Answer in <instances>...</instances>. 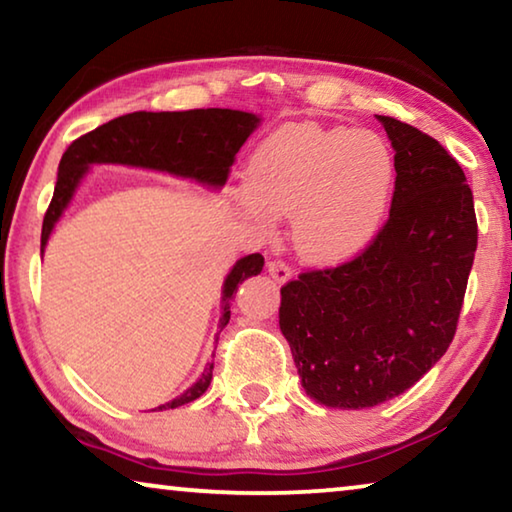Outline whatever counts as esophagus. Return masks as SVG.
I'll return each instance as SVG.
<instances>
[{
	"mask_svg": "<svg viewBox=\"0 0 512 512\" xmlns=\"http://www.w3.org/2000/svg\"><path fill=\"white\" fill-rule=\"evenodd\" d=\"M266 269H269V275L275 282H289L291 280V269L285 262H269V264H266Z\"/></svg>",
	"mask_w": 512,
	"mask_h": 512,
	"instance_id": "obj_1",
	"label": "esophagus"
}]
</instances>
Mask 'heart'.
<instances>
[{"label": "heart", "instance_id": "1", "mask_svg": "<svg viewBox=\"0 0 512 512\" xmlns=\"http://www.w3.org/2000/svg\"><path fill=\"white\" fill-rule=\"evenodd\" d=\"M396 180L373 132L294 123L259 143L239 205L259 223L291 216V243L310 264H342L378 232Z\"/></svg>", "mask_w": 512, "mask_h": 512}]
</instances>
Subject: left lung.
I'll return each instance as SVG.
<instances>
[{"label": "left lung", "mask_w": 512, "mask_h": 512, "mask_svg": "<svg viewBox=\"0 0 512 512\" xmlns=\"http://www.w3.org/2000/svg\"><path fill=\"white\" fill-rule=\"evenodd\" d=\"M394 148L389 218L353 262L280 289V330L310 399L373 408L410 389L449 348L476 253L472 189L431 136L378 116Z\"/></svg>", "instance_id": "left-lung-1"}]
</instances>
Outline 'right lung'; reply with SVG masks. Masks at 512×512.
I'll list each match as a JSON object with an SVG mask.
<instances>
[{"label":"right lung","instance_id":"add662e5","mask_svg":"<svg viewBox=\"0 0 512 512\" xmlns=\"http://www.w3.org/2000/svg\"><path fill=\"white\" fill-rule=\"evenodd\" d=\"M262 123L257 113L237 109H193V111H134L93 129L70 143L63 152L56 177L54 198L47 209L40 234V257L45 253L56 223L70 207L79 184L97 164L134 166L157 170L182 180H193L207 189H223L234 154ZM264 257L259 253L241 257L225 275L221 289V319L216 342L230 321V303L246 278L262 273ZM214 362H207L200 378L173 401L154 410L180 408L200 399L212 383Z\"/></svg>","mask_w":512,"mask_h":512}]
</instances>
